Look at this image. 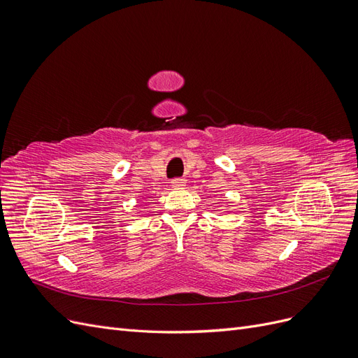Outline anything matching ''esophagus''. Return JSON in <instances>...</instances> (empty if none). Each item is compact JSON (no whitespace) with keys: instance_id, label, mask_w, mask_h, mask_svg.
<instances>
[{"instance_id":"34e87169","label":"esophagus","mask_w":358,"mask_h":358,"mask_svg":"<svg viewBox=\"0 0 358 358\" xmlns=\"http://www.w3.org/2000/svg\"><path fill=\"white\" fill-rule=\"evenodd\" d=\"M185 185H187V180L182 179V178H176V179L171 180V187L175 189H183V188H185Z\"/></svg>"}]
</instances>
